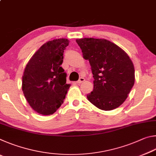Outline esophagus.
<instances>
[{
  "mask_svg": "<svg viewBox=\"0 0 156 156\" xmlns=\"http://www.w3.org/2000/svg\"><path fill=\"white\" fill-rule=\"evenodd\" d=\"M85 80V79H84L83 77H80L79 78V80L77 81V83L78 84H81L82 83H83V82Z\"/></svg>",
  "mask_w": 156,
  "mask_h": 156,
  "instance_id": "obj_1",
  "label": "esophagus"
}]
</instances>
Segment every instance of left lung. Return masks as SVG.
Masks as SVG:
<instances>
[{
	"instance_id": "obj_1",
	"label": "left lung",
	"mask_w": 156,
	"mask_h": 156,
	"mask_svg": "<svg viewBox=\"0 0 156 156\" xmlns=\"http://www.w3.org/2000/svg\"><path fill=\"white\" fill-rule=\"evenodd\" d=\"M83 58L89 60L94 90L88 100L100 109L110 111L125 101L135 82V69L126 53L106 39H77Z\"/></svg>"
}]
</instances>
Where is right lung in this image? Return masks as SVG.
<instances>
[{"instance_id":"right-lung-1","label":"right lung","mask_w":156,"mask_h":156,"mask_svg":"<svg viewBox=\"0 0 156 156\" xmlns=\"http://www.w3.org/2000/svg\"><path fill=\"white\" fill-rule=\"evenodd\" d=\"M69 43L66 38L47 42L26 65L22 89L31 107L40 114H53L64 102L70 84L60 65Z\"/></svg>"}]
</instances>
